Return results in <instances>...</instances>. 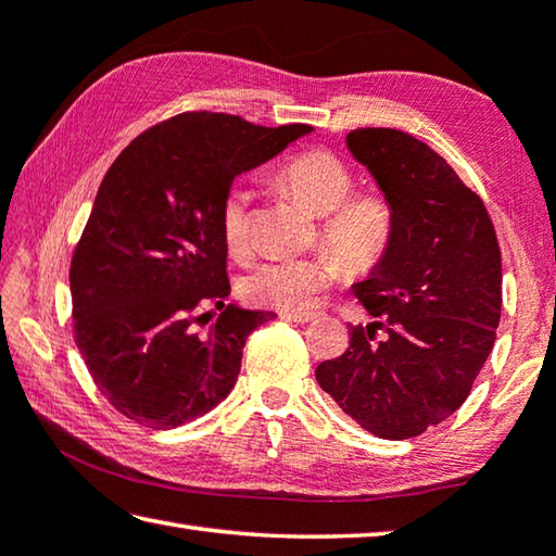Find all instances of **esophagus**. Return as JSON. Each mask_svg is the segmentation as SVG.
<instances>
[{
  "label": "esophagus",
  "instance_id": "1",
  "mask_svg": "<svg viewBox=\"0 0 556 556\" xmlns=\"http://www.w3.org/2000/svg\"><path fill=\"white\" fill-rule=\"evenodd\" d=\"M281 318L289 320V323H301V325H306V323H311V320L318 318V315H315V313H285V315H281Z\"/></svg>",
  "mask_w": 556,
  "mask_h": 556
}]
</instances>
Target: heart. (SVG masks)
Masks as SVG:
<instances>
[{"instance_id": "1", "label": "heart", "mask_w": 556, "mask_h": 556, "mask_svg": "<svg viewBox=\"0 0 556 556\" xmlns=\"http://www.w3.org/2000/svg\"><path fill=\"white\" fill-rule=\"evenodd\" d=\"M271 182L293 200L318 214V238L333 253L308 257L267 260L248 271L241 291L255 306L277 311H306L318 293L330 289L340 271L368 277L383 267L395 245V206L378 188H354V170L342 156L325 147L303 149L281 161ZM250 194L243 185H231L219 204V226L226 248L233 255L250 250Z\"/></svg>"}]
</instances>
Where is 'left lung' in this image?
Segmentation results:
<instances>
[{"label":"left lung","instance_id":"obj_1","mask_svg":"<svg viewBox=\"0 0 556 556\" xmlns=\"http://www.w3.org/2000/svg\"><path fill=\"white\" fill-rule=\"evenodd\" d=\"M346 147L393 202L397 233L383 267L354 285L374 323L352 325L346 352L315 378L366 431L402 441L470 395L502 318V250L480 194L421 139L358 127Z\"/></svg>","mask_w":556,"mask_h":556}]
</instances>
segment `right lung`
<instances>
[{"instance_id":"obj_1","label":"right lung","mask_w":556,"mask_h":556,"mask_svg":"<svg viewBox=\"0 0 556 556\" xmlns=\"http://www.w3.org/2000/svg\"><path fill=\"white\" fill-rule=\"evenodd\" d=\"M308 132L188 111L141 132L108 168L70 287L74 342L119 415L173 429L231 393L248 334L275 313L224 306L219 204L238 173ZM210 305L223 313L204 331Z\"/></svg>"}]
</instances>
